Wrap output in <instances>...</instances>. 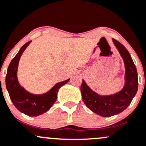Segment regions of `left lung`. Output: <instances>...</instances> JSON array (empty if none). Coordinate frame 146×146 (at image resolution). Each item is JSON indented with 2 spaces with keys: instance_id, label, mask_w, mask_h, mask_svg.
<instances>
[{
  "instance_id": "1",
  "label": "left lung",
  "mask_w": 146,
  "mask_h": 146,
  "mask_svg": "<svg viewBox=\"0 0 146 146\" xmlns=\"http://www.w3.org/2000/svg\"><path fill=\"white\" fill-rule=\"evenodd\" d=\"M125 65V85L119 92L110 96H100L93 92L82 80L80 90L84 103L94 113L102 117L119 114L129 106L138 90V73L129 53L123 45L113 39Z\"/></svg>"
}]
</instances>
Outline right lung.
I'll return each mask as SVG.
<instances>
[{
    "label": "right lung",
    "instance_id": "1",
    "mask_svg": "<svg viewBox=\"0 0 146 146\" xmlns=\"http://www.w3.org/2000/svg\"><path fill=\"white\" fill-rule=\"evenodd\" d=\"M30 42L31 41H29L24 44L12 59L7 68L5 84L14 106L21 113L33 117L43 114L52 106L56 100L59 89L66 84L70 79L56 84L48 92L44 94L35 95L26 91L18 82L17 71L19 59Z\"/></svg>",
    "mask_w": 146,
    "mask_h": 146
}]
</instances>
